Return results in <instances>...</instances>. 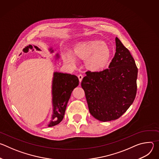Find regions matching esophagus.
Listing matches in <instances>:
<instances>
[{
  "label": "esophagus",
  "mask_w": 159,
  "mask_h": 159,
  "mask_svg": "<svg viewBox=\"0 0 159 159\" xmlns=\"http://www.w3.org/2000/svg\"><path fill=\"white\" fill-rule=\"evenodd\" d=\"M83 77H84V76H83L82 74H79V75H78V78H79V82H81V81H82Z\"/></svg>",
  "instance_id": "34e87169"
}]
</instances>
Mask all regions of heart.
<instances>
[{"label":"heart","mask_w":159,"mask_h":159,"mask_svg":"<svg viewBox=\"0 0 159 159\" xmlns=\"http://www.w3.org/2000/svg\"><path fill=\"white\" fill-rule=\"evenodd\" d=\"M77 57L86 60L85 65L91 71L98 72L104 69L107 65L111 56L109 48L103 41L92 40L81 43L74 48ZM64 61L74 66L77 63V59L71 52L63 55Z\"/></svg>","instance_id":"b5f03b06"}]
</instances>
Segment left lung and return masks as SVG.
<instances>
[{
	"label": "left lung",
	"instance_id": "8db88e82",
	"mask_svg": "<svg viewBox=\"0 0 159 159\" xmlns=\"http://www.w3.org/2000/svg\"><path fill=\"white\" fill-rule=\"evenodd\" d=\"M116 53L109 69L86 72L81 82L89 110L101 121L121 116L137 94L138 69L129 50L116 37Z\"/></svg>",
	"mask_w": 159,
	"mask_h": 159
}]
</instances>
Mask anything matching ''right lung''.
<instances>
[{"label": "right lung", "instance_id": "add662e5", "mask_svg": "<svg viewBox=\"0 0 159 159\" xmlns=\"http://www.w3.org/2000/svg\"><path fill=\"white\" fill-rule=\"evenodd\" d=\"M49 51L51 53L54 52L50 47ZM55 60L60 58V55L57 53ZM79 80L75 75L58 72H53L52 85V115L50 121L47 126L52 127L60 123L64 116L66 107L73 90L79 85Z\"/></svg>", "mask_w": 159, "mask_h": 159}]
</instances>
